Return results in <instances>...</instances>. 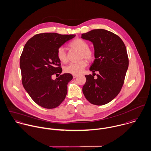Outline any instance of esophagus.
<instances>
[{
    "label": "esophagus",
    "mask_w": 151,
    "mask_h": 151,
    "mask_svg": "<svg viewBox=\"0 0 151 151\" xmlns=\"http://www.w3.org/2000/svg\"><path fill=\"white\" fill-rule=\"evenodd\" d=\"M78 77V75H73V78H76Z\"/></svg>",
    "instance_id": "obj_1"
}]
</instances>
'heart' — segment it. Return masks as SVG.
<instances>
[{"instance_id": "obj_1", "label": "heart", "mask_w": 151, "mask_h": 151, "mask_svg": "<svg viewBox=\"0 0 151 151\" xmlns=\"http://www.w3.org/2000/svg\"><path fill=\"white\" fill-rule=\"evenodd\" d=\"M69 47L80 51L79 60L85 59L91 61L94 58L95 54L93 50L89 48L88 42L80 38H76L72 40L69 44ZM57 58L62 63H66L68 58L63 48L60 47L57 52ZM88 65L86 60H81L77 63H71L64 68V71L67 73L78 75L81 74Z\"/></svg>"}]
</instances>
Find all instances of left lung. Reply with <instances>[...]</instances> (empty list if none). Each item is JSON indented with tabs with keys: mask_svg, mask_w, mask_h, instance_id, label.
I'll list each match as a JSON object with an SVG mask.
<instances>
[{
	"mask_svg": "<svg viewBox=\"0 0 151 151\" xmlns=\"http://www.w3.org/2000/svg\"><path fill=\"white\" fill-rule=\"evenodd\" d=\"M81 37L93 42L95 60L90 70L99 72L96 79L85 75L83 93L91 104L104 105L118 95L124 84L129 64L125 45L120 37L104 29L90 31Z\"/></svg>",
	"mask_w": 151,
	"mask_h": 151,
	"instance_id": "8db88e82",
	"label": "left lung"
}]
</instances>
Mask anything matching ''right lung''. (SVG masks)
Returning <instances> with one entry per match:
<instances>
[{"instance_id":"1","label":"right lung","mask_w":151,"mask_h":151,"mask_svg":"<svg viewBox=\"0 0 151 151\" xmlns=\"http://www.w3.org/2000/svg\"><path fill=\"white\" fill-rule=\"evenodd\" d=\"M75 37V34L40 33L24 45L20 60L22 83L33 101L43 108H56L65 99L72 75L63 73L55 80L51 76L62 70L57 55L58 49Z\"/></svg>"}]
</instances>
